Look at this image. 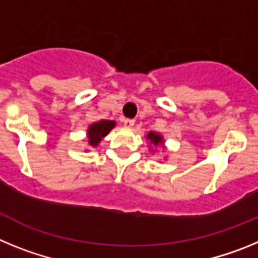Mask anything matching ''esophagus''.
I'll return each instance as SVG.
<instances>
[{"label": "esophagus", "mask_w": 258, "mask_h": 258, "mask_svg": "<svg viewBox=\"0 0 258 258\" xmlns=\"http://www.w3.org/2000/svg\"><path fill=\"white\" fill-rule=\"evenodd\" d=\"M122 124H124L125 127H133L134 120H132V118H124V120H122Z\"/></svg>", "instance_id": "obj_1"}]
</instances>
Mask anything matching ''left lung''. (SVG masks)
Instances as JSON below:
<instances>
[{"label": "left lung", "mask_w": 258, "mask_h": 258, "mask_svg": "<svg viewBox=\"0 0 258 258\" xmlns=\"http://www.w3.org/2000/svg\"><path fill=\"white\" fill-rule=\"evenodd\" d=\"M147 140H150L152 146H161L164 143L163 137L159 133H154V132H150V133L147 134Z\"/></svg>", "instance_id": "left-lung-1"}]
</instances>
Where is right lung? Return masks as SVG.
<instances>
[{
    "mask_svg": "<svg viewBox=\"0 0 258 258\" xmlns=\"http://www.w3.org/2000/svg\"><path fill=\"white\" fill-rule=\"evenodd\" d=\"M115 125L116 122L111 121V120H101V121L90 125L88 129L89 145L92 146V147H97L102 141V138L112 131Z\"/></svg>",
    "mask_w": 258,
    "mask_h": 258,
    "instance_id": "right-lung-1",
    "label": "right lung"
}]
</instances>
